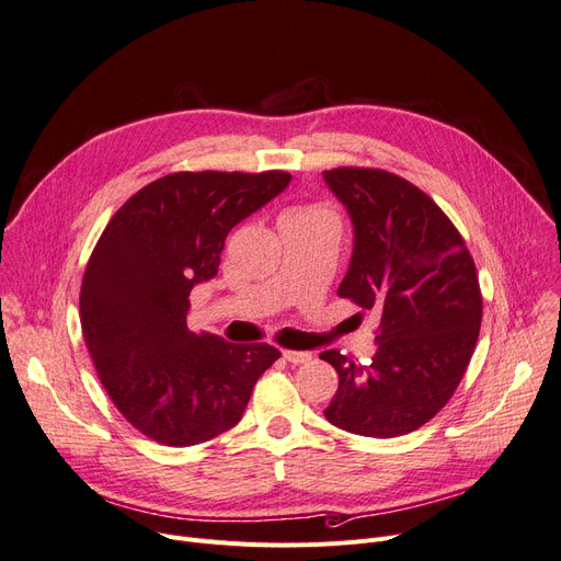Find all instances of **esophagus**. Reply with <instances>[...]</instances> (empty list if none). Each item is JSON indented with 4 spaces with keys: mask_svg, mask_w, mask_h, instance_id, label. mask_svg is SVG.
Returning a JSON list of instances; mask_svg holds the SVG:
<instances>
[{
    "mask_svg": "<svg viewBox=\"0 0 561 561\" xmlns=\"http://www.w3.org/2000/svg\"><path fill=\"white\" fill-rule=\"evenodd\" d=\"M284 359L288 364L300 366V364H309L313 359V355H311V352H305V350H284Z\"/></svg>",
    "mask_w": 561,
    "mask_h": 561,
    "instance_id": "34e87169",
    "label": "esophagus"
}]
</instances>
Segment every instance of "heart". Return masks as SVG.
<instances>
[{
    "mask_svg": "<svg viewBox=\"0 0 561 561\" xmlns=\"http://www.w3.org/2000/svg\"><path fill=\"white\" fill-rule=\"evenodd\" d=\"M284 218L288 220H313V218H332L330 211L320 209V206H300V209H290Z\"/></svg>",
    "mask_w": 561,
    "mask_h": 561,
    "instance_id": "1",
    "label": "heart"
}]
</instances>
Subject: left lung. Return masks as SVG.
Instances as JSON below:
<instances>
[{
    "label": "left lung",
    "mask_w": 561,
    "mask_h": 561,
    "mask_svg": "<svg viewBox=\"0 0 561 561\" xmlns=\"http://www.w3.org/2000/svg\"><path fill=\"white\" fill-rule=\"evenodd\" d=\"M355 229L339 296L381 313L370 366L325 350L339 373L325 419L352 434L393 438L434 419L473 357L482 322L476 263L434 199L373 168L322 172Z\"/></svg>",
    "instance_id": "obj_1"
}]
</instances>
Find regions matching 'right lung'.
I'll list each match as a JSON object with an SVG mask.
<instances>
[{
    "instance_id": "obj_1",
    "label": "right lung",
    "mask_w": 561,
    "mask_h": 561,
    "mask_svg": "<svg viewBox=\"0 0 561 561\" xmlns=\"http://www.w3.org/2000/svg\"><path fill=\"white\" fill-rule=\"evenodd\" d=\"M290 174L174 172L131 195L102 231L81 282V330L102 387L145 436L204 444L241 421L268 343L188 330L193 286L218 275L227 233Z\"/></svg>"
}]
</instances>
